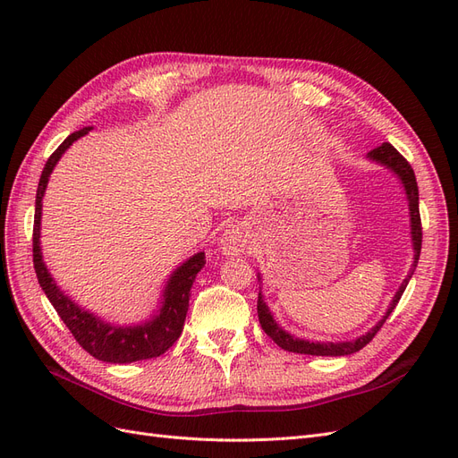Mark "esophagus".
Instances as JSON below:
<instances>
[{"label": "esophagus", "instance_id": "esophagus-1", "mask_svg": "<svg viewBox=\"0 0 458 458\" xmlns=\"http://www.w3.org/2000/svg\"><path fill=\"white\" fill-rule=\"evenodd\" d=\"M221 250L227 256H237L242 250V239L237 231H225L224 237H221Z\"/></svg>", "mask_w": 458, "mask_h": 458}]
</instances>
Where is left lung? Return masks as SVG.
Returning a JSON list of instances; mask_svg holds the SVG:
<instances>
[{
	"instance_id": "1",
	"label": "left lung",
	"mask_w": 458,
	"mask_h": 458,
	"mask_svg": "<svg viewBox=\"0 0 458 458\" xmlns=\"http://www.w3.org/2000/svg\"><path fill=\"white\" fill-rule=\"evenodd\" d=\"M367 158L374 164L384 165L386 170H390L397 179L401 187L405 191V199L409 206V227H411V246H412V263L407 276L397 288V293L394 294L390 306H387L386 313L382 315L380 321L369 328L365 335L357 336L353 340H342V342H318V340H306V338H298L294 335H290L288 330H284L279 323L275 321V317L266 303V298L261 294V273H258V283H259V294H258V317H259V325L266 330V335L279 345V348L293 352V353H301V355H330V357H340V355H352L359 350H363L365 345L374 338V335L380 330V327L386 323V318L390 317V313L395 310L397 301L403 296L405 288L411 281V276L417 269V263L420 258V248H422V227H420V212H419V185H417V177H414V172L411 168V164L399 155V152L390 145V143H382L380 147L372 148Z\"/></svg>"
}]
</instances>
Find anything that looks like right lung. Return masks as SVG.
Returning a JSON list of instances; mask_svg holds the SVG:
<instances>
[{"label": "right lung", "instance_id": "1", "mask_svg": "<svg viewBox=\"0 0 458 458\" xmlns=\"http://www.w3.org/2000/svg\"><path fill=\"white\" fill-rule=\"evenodd\" d=\"M91 130L93 128L88 126L68 135L59 145V148L49 157L44 172H41L36 191L34 214V269L41 290H44L47 300L51 301V306L59 313L63 323L72 332V336L81 348L95 359H99V361L123 365L158 357L165 350L172 348V344L179 338L183 330L189 310L191 288L197 279V273L204 267L206 256L204 252H197L170 273L162 288L157 310L141 323H106L101 317H97L95 313L78 306L71 296H66L63 293L61 286L53 279L46 266L44 254H41V206H44V195L55 165L59 164L61 157L72 147L74 141L88 135Z\"/></svg>", "mask_w": 458, "mask_h": 458}]
</instances>
